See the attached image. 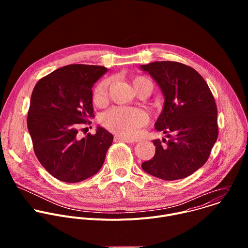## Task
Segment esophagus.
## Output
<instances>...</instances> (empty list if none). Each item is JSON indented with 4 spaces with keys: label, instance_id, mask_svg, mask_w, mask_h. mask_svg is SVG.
<instances>
[{
    "label": "esophagus",
    "instance_id": "1",
    "mask_svg": "<svg viewBox=\"0 0 248 248\" xmlns=\"http://www.w3.org/2000/svg\"><path fill=\"white\" fill-rule=\"evenodd\" d=\"M115 141H121V142H125V143H131L133 142L132 140L126 138V137H124V136H121V135H116L115 136Z\"/></svg>",
    "mask_w": 248,
    "mask_h": 248
}]
</instances>
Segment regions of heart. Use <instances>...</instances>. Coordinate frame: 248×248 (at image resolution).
I'll use <instances>...</instances> for the list:
<instances>
[{
  "label": "heart",
  "instance_id": "obj_1",
  "mask_svg": "<svg viewBox=\"0 0 248 248\" xmlns=\"http://www.w3.org/2000/svg\"><path fill=\"white\" fill-rule=\"evenodd\" d=\"M145 83L152 84L143 77H136L132 79L135 90ZM109 85L110 79H104L95 86L93 90V102L95 104L100 105L107 100ZM147 119L146 113L140 109L115 107L104 113L100 118V122L109 130L124 137L132 138L137 135L140 127L147 123Z\"/></svg>",
  "mask_w": 248,
  "mask_h": 248
}]
</instances>
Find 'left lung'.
Wrapping results in <instances>:
<instances>
[{"label": "left lung", "instance_id": "1", "mask_svg": "<svg viewBox=\"0 0 248 248\" xmlns=\"http://www.w3.org/2000/svg\"><path fill=\"white\" fill-rule=\"evenodd\" d=\"M141 68L155 79L165 96L155 127L170 138L165 146L160 139L153 140L155 155L141 166L165 181L185 179L206 163L218 138L214 96L204 78L186 64L162 61Z\"/></svg>", "mask_w": 248, "mask_h": 248}]
</instances>
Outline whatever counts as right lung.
<instances>
[{"label":"right lung","mask_w":248,"mask_h":248,"mask_svg":"<svg viewBox=\"0 0 248 248\" xmlns=\"http://www.w3.org/2000/svg\"><path fill=\"white\" fill-rule=\"evenodd\" d=\"M107 70L101 65L68 64L42 78L32 91L27 127L33 150L59 181L90 178L103 166L113 143V134L103 127H97L95 134H79L93 117L92 86Z\"/></svg>","instance_id":"obj_1"}]
</instances>
